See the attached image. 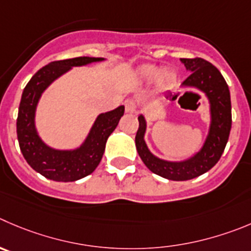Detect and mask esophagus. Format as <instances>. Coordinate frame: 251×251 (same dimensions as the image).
I'll use <instances>...</instances> for the list:
<instances>
[{"label": "esophagus", "mask_w": 251, "mask_h": 251, "mask_svg": "<svg viewBox=\"0 0 251 251\" xmlns=\"http://www.w3.org/2000/svg\"><path fill=\"white\" fill-rule=\"evenodd\" d=\"M124 106H126V112L127 113H134L137 111V101L135 100H126Z\"/></svg>", "instance_id": "34e87169"}]
</instances>
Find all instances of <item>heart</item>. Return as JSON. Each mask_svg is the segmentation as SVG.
<instances>
[{
  "mask_svg": "<svg viewBox=\"0 0 251 251\" xmlns=\"http://www.w3.org/2000/svg\"><path fill=\"white\" fill-rule=\"evenodd\" d=\"M142 77L151 80L157 76V85L163 90H170L176 82V74L173 70H164L159 74V69L152 65H144L139 69Z\"/></svg>",
  "mask_w": 251,
  "mask_h": 251,
  "instance_id": "b5f03b06",
  "label": "heart"
}]
</instances>
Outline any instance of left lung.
<instances>
[{
	"mask_svg": "<svg viewBox=\"0 0 251 251\" xmlns=\"http://www.w3.org/2000/svg\"><path fill=\"white\" fill-rule=\"evenodd\" d=\"M181 61L191 73L182 86L200 88L211 103V128L201 151L181 163H171L154 156L144 142L147 123L143 116L138 117L139 128L135 135L138 154L145 166L151 173L173 181L191 180L211 170L223 154L231 128L230 92L218 69L202 58H183Z\"/></svg>",
	"mask_w": 251,
	"mask_h": 251,
	"instance_id": "left-lung-1",
	"label": "left lung"
}]
</instances>
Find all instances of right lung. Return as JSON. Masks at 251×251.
Returning a JSON list of instances; mask_svg holds the SVG:
<instances>
[{
	"mask_svg": "<svg viewBox=\"0 0 251 251\" xmlns=\"http://www.w3.org/2000/svg\"><path fill=\"white\" fill-rule=\"evenodd\" d=\"M101 60L103 59L80 56L52 61L38 70L23 90L17 117V137L21 151L30 168L49 180L69 182L94 173L102 159L107 139L124 114V106L100 114L85 143L78 149L71 151L51 149L37 134L34 126L35 108L45 88L73 66H82Z\"/></svg>",
	"mask_w": 251,
	"mask_h": 251,
	"instance_id": "add662e5",
	"label": "right lung"
}]
</instances>
